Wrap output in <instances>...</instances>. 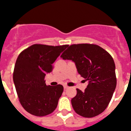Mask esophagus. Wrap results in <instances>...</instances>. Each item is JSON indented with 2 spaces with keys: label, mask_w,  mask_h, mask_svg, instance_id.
<instances>
[{
  "label": "esophagus",
  "mask_w": 131,
  "mask_h": 131,
  "mask_svg": "<svg viewBox=\"0 0 131 131\" xmlns=\"http://www.w3.org/2000/svg\"><path fill=\"white\" fill-rule=\"evenodd\" d=\"M63 88H64V89H67L69 88V86H68L67 85H64V86H63Z\"/></svg>",
  "instance_id": "esophagus-1"
}]
</instances>
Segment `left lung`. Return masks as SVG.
<instances>
[{"instance_id": "left-lung-1", "label": "left lung", "mask_w": 131, "mask_h": 131, "mask_svg": "<svg viewBox=\"0 0 131 131\" xmlns=\"http://www.w3.org/2000/svg\"><path fill=\"white\" fill-rule=\"evenodd\" d=\"M71 60L80 75L89 81L84 92L77 89L71 104L77 114L93 117L102 113L108 106L116 87L115 66L113 58L96 45H72L61 55Z\"/></svg>"}]
</instances>
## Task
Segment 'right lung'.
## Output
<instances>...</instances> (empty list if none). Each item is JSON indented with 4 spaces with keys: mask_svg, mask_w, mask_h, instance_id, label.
Masks as SVG:
<instances>
[{
    "mask_svg": "<svg viewBox=\"0 0 131 131\" xmlns=\"http://www.w3.org/2000/svg\"><path fill=\"white\" fill-rule=\"evenodd\" d=\"M68 45H33L18 56L13 80L21 106L35 116H45L56 108L63 87L47 85L45 77L52 70V63Z\"/></svg>",
    "mask_w": 131,
    "mask_h": 131,
    "instance_id": "1",
    "label": "right lung"
}]
</instances>
